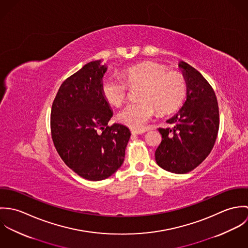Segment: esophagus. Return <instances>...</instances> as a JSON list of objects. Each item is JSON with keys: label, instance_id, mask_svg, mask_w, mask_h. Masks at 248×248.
<instances>
[{"label": "esophagus", "instance_id": "esophagus-1", "mask_svg": "<svg viewBox=\"0 0 248 248\" xmlns=\"http://www.w3.org/2000/svg\"><path fill=\"white\" fill-rule=\"evenodd\" d=\"M131 133H132L133 136H136V135H141L143 133H145V131H136V130H132Z\"/></svg>", "mask_w": 248, "mask_h": 248}]
</instances>
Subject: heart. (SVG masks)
I'll list each match as a JSON object with an SVG mask.
<instances>
[{"mask_svg": "<svg viewBox=\"0 0 248 248\" xmlns=\"http://www.w3.org/2000/svg\"><path fill=\"white\" fill-rule=\"evenodd\" d=\"M124 81L107 76L101 82V93L108 103L118 106L127 97L128 87L141 86L140 102L124 107L117 114L118 120L137 131L144 129L154 117L155 108L166 114L176 111L183 103L187 86L182 74L160 64L146 62L122 71Z\"/></svg>", "mask_w": 248, "mask_h": 248, "instance_id": "b5f03b06", "label": "heart"}]
</instances>
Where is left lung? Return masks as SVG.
<instances>
[{
  "label": "left lung",
  "mask_w": 248,
  "mask_h": 248,
  "mask_svg": "<svg viewBox=\"0 0 248 248\" xmlns=\"http://www.w3.org/2000/svg\"><path fill=\"white\" fill-rule=\"evenodd\" d=\"M187 85V98L167 123L158 128L162 140L155 150V161L162 169L186 174L198 167L210 154L217 137L219 114L211 85L200 71L185 62L179 63Z\"/></svg>",
  "instance_id": "1"
}]
</instances>
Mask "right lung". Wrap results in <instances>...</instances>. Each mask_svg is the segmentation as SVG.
<instances>
[{"label": "right lung", "instance_id": "add662e5", "mask_svg": "<svg viewBox=\"0 0 248 248\" xmlns=\"http://www.w3.org/2000/svg\"><path fill=\"white\" fill-rule=\"evenodd\" d=\"M101 61L86 64L60 86L50 112L51 139L60 157L88 180L110 177L123 163L130 130L108 125L112 111L101 93L107 68Z\"/></svg>", "mask_w": 248, "mask_h": 248}]
</instances>
